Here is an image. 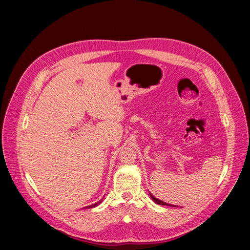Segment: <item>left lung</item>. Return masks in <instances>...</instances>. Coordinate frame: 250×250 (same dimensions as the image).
<instances>
[{"mask_svg":"<svg viewBox=\"0 0 250 250\" xmlns=\"http://www.w3.org/2000/svg\"><path fill=\"white\" fill-rule=\"evenodd\" d=\"M150 197H151V199H152L156 204H160V206H167V207H176V206H172V204H169V203H166V202H164V201H162V200H160V199H157V198H155L154 196L150 193Z\"/></svg>","mask_w":250,"mask_h":250,"instance_id":"left-lung-1","label":"left lung"}]
</instances>
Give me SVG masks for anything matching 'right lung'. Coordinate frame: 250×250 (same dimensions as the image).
Returning <instances> with one entry per match:
<instances>
[{
    "label": "right lung",
    "mask_w": 250,
    "mask_h": 250,
    "mask_svg": "<svg viewBox=\"0 0 250 250\" xmlns=\"http://www.w3.org/2000/svg\"><path fill=\"white\" fill-rule=\"evenodd\" d=\"M102 200H103V199H101L100 201H98V202L92 204V206H88V207H86V208H95V207H97V206H99V204L102 202Z\"/></svg>",
    "instance_id": "add662e5"
}]
</instances>
